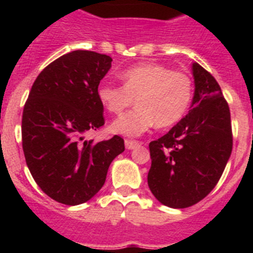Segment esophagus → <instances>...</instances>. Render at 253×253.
<instances>
[{"label": "esophagus", "mask_w": 253, "mask_h": 253, "mask_svg": "<svg viewBox=\"0 0 253 253\" xmlns=\"http://www.w3.org/2000/svg\"><path fill=\"white\" fill-rule=\"evenodd\" d=\"M137 146H139V142H137V140H125V148L126 149H134Z\"/></svg>", "instance_id": "1"}]
</instances>
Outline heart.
<instances>
[{"instance_id":"b5f03b06","label":"heart","mask_w":253,"mask_h":253,"mask_svg":"<svg viewBox=\"0 0 253 253\" xmlns=\"http://www.w3.org/2000/svg\"><path fill=\"white\" fill-rule=\"evenodd\" d=\"M123 86L101 84L97 97L102 106L120 114L137 101L138 106L111 124V131L139 137L153 126L167 128L180 122L193 99V80L189 73L172 71L160 63H144L120 73Z\"/></svg>"}]
</instances>
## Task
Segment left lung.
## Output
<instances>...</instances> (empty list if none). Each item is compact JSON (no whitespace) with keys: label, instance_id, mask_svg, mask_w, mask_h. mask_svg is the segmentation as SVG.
Instances as JSON below:
<instances>
[{"label":"left lung","instance_id":"obj_1","mask_svg":"<svg viewBox=\"0 0 253 253\" xmlns=\"http://www.w3.org/2000/svg\"><path fill=\"white\" fill-rule=\"evenodd\" d=\"M193 76L189 114L149 143L148 186L158 202L175 209L196 204L215 187L233 147L231 113L220 86L198 63Z\"/></svg>","mask_w":253,"mask_h":253}]
</instances>
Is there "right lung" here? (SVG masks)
I'll list each match as a JSON object with an SVG mask.
<instances>
[{"mask_svg":"<svg viewBox=\"0 0 253 253\" xmlns=\"http://www.w3.org/2000/svg\"><path fill=\"white\" fill-rule=\"evenodd\" d=\"M109 55L75 50L39 73L22 113V149L38 186L66 205L99 193L107 169L125 149L124 139L95 143L84 134L105 124L97 87L111 67Z\"/></svg>","mask_w":253,"mask_h":253,"instance_id":"right-lung-1","label":"right lung"}]
</instances>
